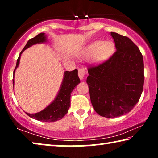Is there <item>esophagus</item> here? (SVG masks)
Masks as SVG:
<instances>
[{
    "label": "esophagus",
    "mask_w": 158,
    "mask_h": 158,
    "mask_svg": "<svg viewBox=\"0 0 158 158\" xmlns=\"http://www.w3.org/2000/svg\"><path fill=\"white\" fill-rule=\"evenodd\" d=\"M85 74H86V69L84 68H80L78 69V75L79 77V78L81 79H84V76L85 75Z\"/></svg>",
    "instance_id": "34e87169"
}]
</instances>
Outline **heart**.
Wrapping results in <instances>:
<instances>
[{"label": "heart", "instance_id": "b5f03b06", "mask_svg": "<svg viewBox=\"0 0 158 158\" xmlns=\"http://www.w3.org/2000/svg\"><path fill=\"white\" fill-rule=\"evenodd\" d=\"M115 45L111 41H95L90 44L84 51L85 56H91L95 63H102L107 60L113 54Z\"/></svg>", "mask_w": 158, "mask_h": 158}]
</instances>
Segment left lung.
<instances>
[{
	"label": "left lung",
	"instance_id": "left-lung-1",
	"mask_svg": "<svg viewBox=\"0 0 158 158\" xmlns=\"http://www.w3.org/2000/svg\"><path fill=\"white\" fill-rule=\"evenodd\" d=\"M116 51L108 60L88 68L90 101L101 116L115 118L130 112L143 91L142 54L126 36L111 32Z\"/></svg>",
	"mask_w": 158,
	"mask_h": 158
}]
</instances>
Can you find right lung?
<instances>
[{
	"mask_svg": "<svg viewBox=\"0 0 158 158\" xmlns=\"http://www.w3.org/2000/svg\"><path fill=\"white\" fill-rule=\"evenodd\" d=\"M45 41H46V36H45L44 33H40L33 38L29 40L27 44H26V46L19 56L17 65H16L14 70V74L15 69H17L19 64L21 53L32 45L37 43H41V42H44ZM12 81L13 85H14V79H12ZM79 83L80 79L78 77V70L77 69H75L74 70L70 72H65V76H64L60 89L54 101H53V102L51 105L40 112L33 114L28 113L26 114L32 118H35L37 121L43 122H54L62 119L65 116V114L68 113V109L70 106L71 93L76 85Z\"/></svg>",
	"mask_w": 158,
	"mask_h": 158,
	"instance_id": "add662e5",
	"label": "right lung"
}]
</instances>
